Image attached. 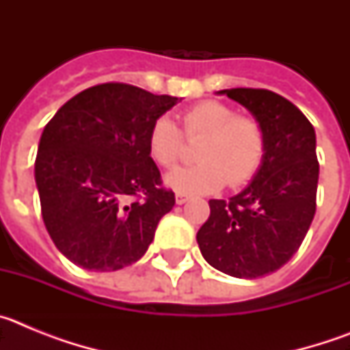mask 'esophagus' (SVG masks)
I'll return each instance as SVG.
<instances>
[{"instance_id":"obj_1","label":"esophagus","mask_w":350,"mask_h":350,"mask_svg":"<svg viewBox=\"0 0 350 350\" xmlns=\"http://www.w3.org/2000/svg\"><path fill=\"white\" fill-rule=\"evenodd\" d=\"M187 200H189V196H187V194H182V193L175 194V202H177V205H184Z\"/></svg>"}]
</instances>
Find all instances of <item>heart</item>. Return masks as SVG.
I'll list each match as a JSON object with an SVG mask.
<instances>
[{"label": "heart", "mask_w": 350, "mask_h": 350, "mask_svg": "<svg viewBox=\"0 0 350 350\" xmlns=\"http://www.w3.org/2000/svg\"><path fill=\"white\" fill-rule=\"evenodd\" d=\"M184 131L189 140H204L198 145V165L166 173V185L177 193H215L226 182L237 187L258 173L265 157V133L252 117H238L221 101H202L184 113ZM147 147L157 165H177L184 156V137L172 117L154 120Z\"/></svg>", "instance_id": "heart-1"}]
</instances>
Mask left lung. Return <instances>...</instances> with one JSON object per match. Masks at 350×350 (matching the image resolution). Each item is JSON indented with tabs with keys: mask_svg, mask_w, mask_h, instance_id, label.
<instances>
[{
	"mask_svg": "<svg viewBox=\"0 0 350 350\" xmlns=\"http://www.w3.org/2000/svg\"><path fill=\"white\" fill-rule=\"evenodd\" d=\"M265 133V157L237 196L210 200V217L196 234L210 267L237 279L282 268L301 245L315 213L319 163L315 131L298 107L267 89H224Z\"/></svg>",
	"mask_w": 350,
	"mask_h": 350,
	"instance_id": "left-lung-1",
	"label": "left lung"
}]
</instances>
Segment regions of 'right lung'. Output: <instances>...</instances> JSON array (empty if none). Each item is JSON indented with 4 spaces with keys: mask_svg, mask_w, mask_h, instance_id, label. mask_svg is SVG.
Returning a JSON list of instances; mask_svg holds the SVG:
<instances>
[{
    "mask_svg": "<svg viewBox=\"0 0 350 350\" xmlns=\"http://www.w3.org/2000/svg\"><path fill=\"white\" fill-rule=\"evenodd\" d=\"M180 100L100 83L73 96L45 126L35 161L42 217L77 267L116 271L147 252L175 205L148 154V131Z\"/></svg>",
    "mask_w": 350,
    "mask_h": 350,
    "instance_id": "obj_1",
    "label": "right lung"
}]
</instances>
